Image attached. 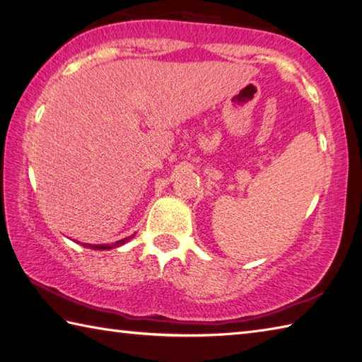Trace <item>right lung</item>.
I'll return each mask as SVG.
<instances>
[{"mask_svg": "<svg viewBox=\"0 0 362 362\" xmlns=\"http://www.w3.org/2000/svg\"><path fill=\"white\" fill-rule=\"evenodd\" d=\"M132 238H134V234L129 235V238H124L122 240H117L115 243H110V245H106V243H105V245H90V243H88V245H86V247L92 248V250H110V248H117V247H120V245H124V243H127Z\"/></svg>", "mask_w": 362, "mask_h": 362, "instance_id": "right-lung-1", "label": "right lung"}]
</instances>
